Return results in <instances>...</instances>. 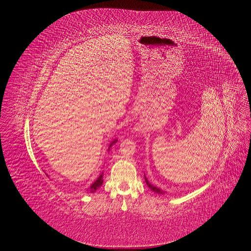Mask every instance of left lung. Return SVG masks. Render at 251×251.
<instances>
[{"label": "left lung", "instance_id": "left-lung-1", "mask_svg": "<svg viewBox=\"0 0 251 251\" xmlns=\"http://www.w3.org/2000/svg\"><path fill=\"white\" fill-rule=\"evenodd\" d=\"M144 179H146V182H147V184H148V186L151 189V191L153 192H155V193H157V194H164V192L163 191H161L160 188H158V187H156V186H154V185H151L150 182L147 180V178L144 177Z\"/></svg>", "mask_w": 251, "mask_h": 251}]
</instances>
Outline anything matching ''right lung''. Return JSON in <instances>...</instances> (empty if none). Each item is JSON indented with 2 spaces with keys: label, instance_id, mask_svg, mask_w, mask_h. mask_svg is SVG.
<instances>
[{
  "label": "right lung",
  "instance_id": "obj_1",
  "mask_svg": "<svg viewBox=\"0 0 251 251\" xmlns=\"http://www.w3.org/2000/svg\"><path fill=\"white\" fill-rule=\"evenodd\" d=\"M116 141H117V140H114V141L111 143V146H112V144H113L114 142H116ZM102 177H103V176H102V174H101L100 176L98 177V179L94 182V183L88 188V191H89L90 193H94V192L96 191V189H98V188H100V187L102 185V182H103V178H102Z\"/></svg>",
  "mask_w": 251,
  "mask_h": 251
}]
</instances>
